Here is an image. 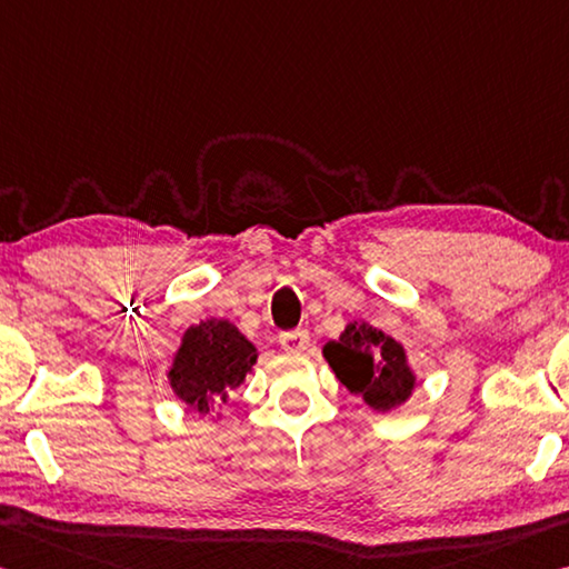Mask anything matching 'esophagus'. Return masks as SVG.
I'll return each instance as SVG.
<instances>
[{
  "label": "esophagus",
  "instance_id": "1",
  "mask_svg": "<svg viewBox=\"0 0 569 569\" xmlns=\"http://www.w3.org/2000/svg\"><path fill=\"white\" fill-rule=\"evenodd\" d=\"M278 341H281V347L286 351H306L311 345V337L306 329H293V331H283L281 337H278Z\"/></svg>",
  "mask_w": 569,
  "mask_h": 569
}]
</instances>
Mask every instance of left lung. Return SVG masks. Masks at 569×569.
I'll return each instance as SVG.
<instances>
[{"mask_svg":"<svg viewBox=\"0 0 569 569\" xmlns=\"http://www.w3.org/2000/svg\"><path fill=\"white\" fill-rule=\"evenodd\" d=\"M323 357L349 392L362 395L372 410L387 412L410 398L415 375L400 341L367 321H351L337 341L323 345Z\"/></svg>","mask_w":569,"mask_h":569,"instance_id":"1","label":"left lung"}]
</instances>
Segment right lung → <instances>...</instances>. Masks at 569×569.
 <instances>
[{
    "instance_id": "add662e5",
    "label": "right lung",
    "mask_w": 569,
    "mask_h": 569,
    "mask_svg": "<svg viewBox=\"0 0 569 569\" xmlns=\"http://www.w3.org/2000/svg\"><path fill=\"white\" fill-rule=\"evenodd\" d=\"M258 349L224 319H207L189 327L169 367V385L189 410L210 415L218 402L246 382Z\"/></svg>"
}]
</instances>
